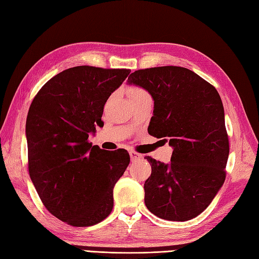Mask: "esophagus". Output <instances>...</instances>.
I'll list each match as a JSON object with an SVG mask.
<instances>
[{"label":"esophagus","mask_w":259,"mask_h":259,"mask_svg":"<svg viewBox=\"0 0 259 259\" xmlns=\"http://www.w3.org/2000/svg\"><path fill=\"white\" fill-rule=\"evenodd\" d=\"M129 154H130V158H131V160H133V161L139 160V159L143 158V156H141V155L138 154V153H136V151H130Z\"/></svg>","instance_id":"obj_1"}]
</instances>
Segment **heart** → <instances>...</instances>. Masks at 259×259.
I'll return each mask as SVG.
<instances>
[{"mask_svg":"<svg viewBox=\"0 0 259 259\" xmlns=\"http://www.w3.org/2000/svg\"><path fill=\"white\" fill-rule=\"evenodd\" d=\"M130 93H131V98H136V96H140L143 94H146L145 91L140 90V89H133L130 91Z\"/></svg>","mask_w":259,"mask_h":259,"instance_id":"1","label":"heart"}]
</instances>
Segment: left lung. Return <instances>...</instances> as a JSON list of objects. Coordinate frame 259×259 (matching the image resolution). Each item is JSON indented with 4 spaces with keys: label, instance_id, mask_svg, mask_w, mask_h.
Segmentation results:
<instances>
[{
    "label": "left lung",
    "instance_id": "left-lung-1",
    "mask_svg": "<svg viewBox=\"0 0 259 259\" xmlns=\"http://www.w3.org/2000/svg\"><path fill=\"white\" fill-rule=\"evenodd\" d=\"M128 84L151 95L148 134L167 138L173 148L168 164L145 157L151 166L144 185L147 209L164 220L193 219L226 180L229 140L220 95L199 75L177 66L136 70Z\"/></svg>",
    "mask_w": 259,
    "mask_h": 259
}]
</instances>
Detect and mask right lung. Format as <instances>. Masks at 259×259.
Listing matches in <instances>:
<instances>
[{"mask_svg": "<svg viewBox=\"0 0 259 259\" xmlns=\"http://www.w3.org/2000/svg\"><path fill=\"white\" fill-rule=\"evenodd\" d=\"M130 69L76 66L46 83L30 105L29 174L50 213L74 227L99 224L113 207V187L130 163L125 149L89 143L103 126V106Z\"/></svg>", "mask_w": 259, "mask_h": 259, "instance_id": "1", "label": "right lung"}]
</instances>
